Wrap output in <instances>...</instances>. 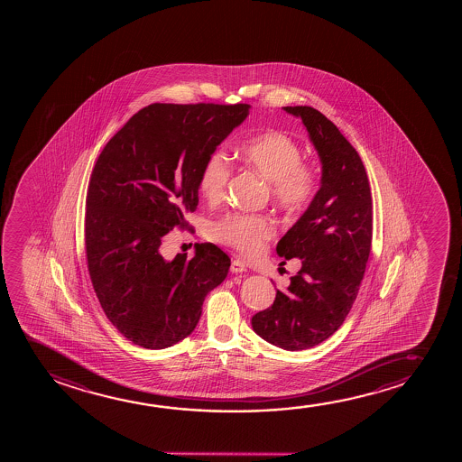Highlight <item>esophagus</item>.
Instances as JSON below:
<instances>
[{
	"label": "esophagus",
	"instance_id": "esophagus-1",
	"mask_svg": "<svg viewBox=\"0 0 462 462\" xmlns=\"http://www.w3.org/2000/svg\"><path fill=\"white\" fill-rule=\"evenodd\" d=\"M230 272L235 273V274H238V273L246 272V265H245V262L240 259L232 260V265H230Z\"/></svg>",
	"mask_w": 462,
	"mask_h": 462
}]
</instances>
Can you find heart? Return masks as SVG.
<instances>
[{
  "label": "heart",
  "instance_id": "obj_1",
  "mask_svg": "<svg viewBox=\"0 0 462 462\" xmlns=\"http://www.w3.org/2000/svg\"><path fill=\"white\" fill-rule=\"evenodd\" d=\"M240 158L260 177L270 181L272 196L285 211H301L316 194V173L303 164V152L295 140L281 131H266L241 143ZM230 177V164L222 152H209L199 173V189L207 200L216 202L224 196ZM217 240L235 247L247 257L263 249L266 240L276 234L274 222L263 215L232 213L211 227Z\"/></svg>",
  "mask_w": 462,
  "mask_h": 462
}]
</instances>
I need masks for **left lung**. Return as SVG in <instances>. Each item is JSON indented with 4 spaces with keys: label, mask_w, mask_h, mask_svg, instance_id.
<instances>
[{
    "label": "left lung",
    "mask_w": 462,
    "mask_h": 462,
    "mask_svg": "<svg viewBox=\"0 0 462 462\" xmlns=\"http://www.w3.org/2000/svg\"><path fill=\"white\" fill-rule=\"evenodd\" d=\"M303 121L322 177L310 207L278 241L276 253L301 268L253 329L276 347L304 350L328 339L352 310L373 240V200L365 165L341 131L316 108L282 107Z\"/></svg>",
    "instance_id": "left-lung-1"
}]
</instances>
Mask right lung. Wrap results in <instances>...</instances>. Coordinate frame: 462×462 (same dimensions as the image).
Returning <instances> with one entry per match:
<instances>
[{
	"mask_svg": "<svg viewBox=\"0 0 462 462\" xmlns=\"http://www.w3.org/2000/svg\"><path fill=\"white\" fill-rule=\"evenodd\" d=\"M251 106L152 104L134 115L96 162L85 216L91 282L102 310L129 341L167 348L189 336L230 259L213 243L194 257L164 259L161 245L199 203L209 152L246 120Z\"/></svg>",
	"mask_w": 462,
	"mask_h": 462,
	"instance_id": "right-lung-1",
	"label": "right lung"
}]
</instances>
